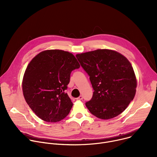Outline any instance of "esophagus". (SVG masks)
Segmentation results:
<instances>
[{"instance_id":"1","label":"esophagus","mask_w":157,"mask_h":157,"mask_svg":"<svg viewBox=\"0 0 157 157\" xmlns=\"http://www.w3.org/2000/svg\"><path fill=\"white\" fill-rule=\"evenodd\" d=\"M82 99H83L82 96H79L78 98H76V99H78V100H82Z\"/></svg>"}]
</instances>
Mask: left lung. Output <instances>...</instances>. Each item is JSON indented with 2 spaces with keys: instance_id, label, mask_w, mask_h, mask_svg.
Here are the masks:
<instances>
[{
  "instance_id": "1",
  "label": "left lung",
  "mask_w": 157,
  "mask_h": 157,
  "mask_svg": "<svg viewBox=\"0 0 157 157\" xmlns=\"http://www.w3.org/2000/svg\"><path fill=\"white\" fill-rule=\"evenodd\" d=\"M89 76L94 93L86 102L90 113L101 119L114 118L127 107L136 93L137 79L129 61L111 50H96L76 55Z\"/></svg>"
}]
</instances>
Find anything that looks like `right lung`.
Instances as JSON below:
<instances>
[{"label":"right lung","instance_id":"1","mask_svg":"<svg viewBox=\"0 0 157 157\" xmlns=\"http://www.w3.org/2000/svg\"><path fill=\"white\" fill-rule=\"evenodd\" d=\"M80 67L75 56L60 50L41 52L25 71L22 89L33 113L48 122H56L68 115L73 102L65 93L73 70Z\"/></svg>","mask_w":157,"mask_h":157}]
</instances>
